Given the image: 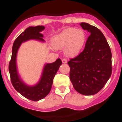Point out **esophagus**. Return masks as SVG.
<instances>
[{"label":"esophagus","mask_w":122,"mask_h":122,"mask_svg":"<svg viewBox=\"0 0 122 122\" xmlns=\"http://www.w3.org/2000/svg\"><path fill=\"white\" fill-rule=\"evenodd\" d=\"M62 62H63V63H67V60H66V59H63L62 60Z\"/></svg>","instance_id":"obj_1"}]
</instances>
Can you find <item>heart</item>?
Listing matches in <instances>:
<instances>
[{
    "label": "heart",
    "mask_w": 122,
    "mask_h": 122,
    "mask_svg": "<svg viewBox=\"0 0 122 122\" xmlns=\"http://www.w3.org/2000/svg\"><path fill=\"white\" fill-rule=\"evenodd\" d=\"M86 34L82 29L67 28L52 39V45L57 49H64L65 54L68 57L77 56L84 46Z\"/></svg>",
    "instance_id": "heart-1"
}]
</instances>
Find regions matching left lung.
<instances>
[{"label":"left lung","instance_id":"1","mask_svg":"<svg viewBox=\"0 0 122 122\" xmlns=\"http://www.w3.org/2000/svg\"><path fill=\"white\" fill-rule=\"evenodd\" d=\"M81 26L89 32L84 49L68 62L70 79L74 89L82 95H92L103 89L112 73V54L103 33L86 22Z\"/></svg>","mask_w":122,"mask_h":122}]
</instances>
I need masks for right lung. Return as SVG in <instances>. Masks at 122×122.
<instances>
[{"label": "right lung", "mask_w": 122, "mask_h": 122, "mask_svg": "<svg viewBox=\"0 0 122 122\" xmlns=\"http://www.w3.org/2000/svg\"><path fill=\"white\" fill-rule=\"evenodd\" d=\"M45 27L43 25L30 26L27 28L15 40L13 45L12 55L9 63V72L11 82L16 90L25 98L30 100L37 101L44 98L50 92L53 79L62 62L60 59L51 63H46L44 66L41 77L39 82L33 86H27L22 81L17 70V52L21 44L29 40L44 41L43 35L40 33Z\"/></svg>", "instance_id": "obj_1"}]
</instances>
